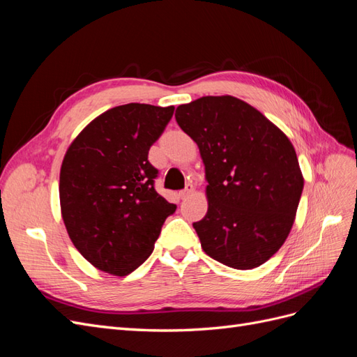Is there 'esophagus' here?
<instances>
[{
    "label": "esophagus",
    "mask_w": 357,
    "mask_h": 357,
    "mask_svg": "<svg viewBox=\"0 0 357 357\" xmlns=\"http://www.w3.org/2000/svg\"><path fill=\"white\" fill-rule=\"evenodd\" d=\"M192 192H193V186H192V185H188L186 189H183V190L178 192V197H180L181 199H185V198H188V197L190 195Z\"/></svg>",
    "instance_id": "obj_1"
}]
</instances>
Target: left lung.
I'll use <instances>...</instances> for the list:
<instances>
[{"label": "left lung", "mask_w": 357, "mask_h": 357, "mask_svg": "<svg viewBox=\"0 0 357 357\" xmlns=\"http://www.w3.org/2000/svg\"><path fill=\"white\" fill-rule=\"evenodd\" d=\"M176 121L199 147L208 211L193 223L202 250L235 269L265 264L291 229L304 178L290 139L235 96L178 105Z\"/></svg>", "instance_id": "left-lung-1"}]
</instances>
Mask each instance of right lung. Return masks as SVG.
<instances>
[{
    "mask_svg": "<svg viewBox=\"0 0 357 357\" xmlns=\"http://www.w3.org/2000/svg\"><path fill=\"white\" fill-rule=\"evenodd\" d=\"M174 107L131 102L86 126L62 160V219L75 248L101 271L128 275L152 255L177 205L155 190L149 150Z\"/></svg>",
    "mask_w": 357,
    "mask_h": 357,
    "instance_id": "right-lung-1",
    "label": "right lung"
}]
</instances>
